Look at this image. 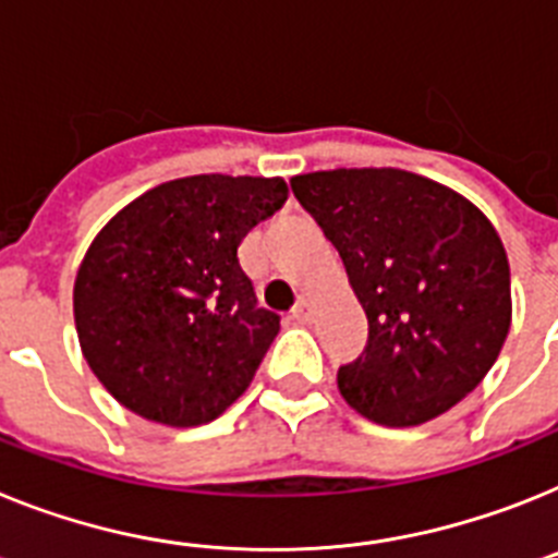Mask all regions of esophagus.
Wrapping results in <instances>:
<instances>
[{"instance_id": "34e87169", "label": "esophagus", "mask_w": 558, "mask_h": 558, "mask_svg": "<svg viewBox=\"0 0 558 558\" xmlns=\"http://www.w3.org/2000/svg\"><path fill=\"white\" fill-rule=\"evenodd\" d=\"M313 313H316L313 302H307V299H299L296 307L290 311V316H293V322H299V325H307V322L313 318Z\"/></svg>"}]
</instances>
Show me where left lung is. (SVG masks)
Instances as JSON below:
<instances>
[{"mask_svg":"<svg viewBox=\"0 0 558 558\" xmlns=\"http://www.w3.org/2000/svg\"><path fill=\"white\" fill-rule=\"evenodd\" d=\"M290 189L344 262L369 322L338 389L380 426H417L477 387L511 330L499 233L463 194L403 169H332Z\"/></svg>","mask_w":558,"mask_h":558,"instance_id":"obj_1","label":"left lung"}]
</instances>
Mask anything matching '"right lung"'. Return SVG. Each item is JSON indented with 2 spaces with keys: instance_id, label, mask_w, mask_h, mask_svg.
<instances>
[{
  "instance_id": "right-lung-1",
  "label": "right lung",
  "mask_w": 558,
  "mask_h": 558,
  "mask_svg": "<svg viewBox=\"0 0 558 558\" xmlns=\"http://www.w3.org/2000/svg\"><path fill=\"white\" fill-rule=\"evenodd\" d=\"M288 199L282 178L160 183L101 228L73 288L81 352L146 421L199 426L247 389L279 332L236 247Z\"/></svg>"
}]
</instances>
